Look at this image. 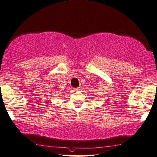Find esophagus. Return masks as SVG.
Here are the masks:
<instances>
[{"label": "esophagus", "instance_id": "obj_1", "mask_svg": "<svg viewBox=\"0 0 157 157\" xmlns=\"http://www.w3.org/2000/svg\"><path fill=\"white\" fill-rule=\"evenodd\" d=\"M81 88H82L81 87H78V88H76L75 90H77V91H79V90H81Z\"/></svg>", "mask_w": 157, "mask_h": 157}]
</instances>
